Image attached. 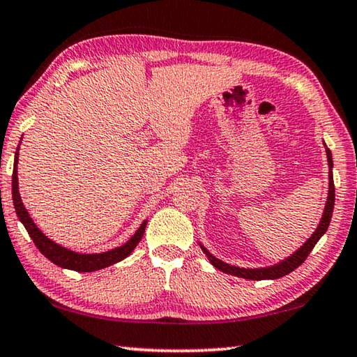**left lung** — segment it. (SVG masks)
I'll return each mask as SVG.
<instances>
[{
    "label": "left lung",
    "mask_w": 357,
    "mask_h": 357,
    "mask_svg": "<svg viewBox=\"0 0 357 357\" xmlns=\"http://www.w3.org/2000/svg\"><path fill=\"white\" fill-rule=\"evenodd\" d=\"M324 149H326V155H328V165H329V190H328V200H326L324 204V211L321 215V220H319L318 227L315 231L312 233V236L302 244L298 250L293 252L291 255L283 258L282 261L266 266V268H239V266H233L228 264L222 259L215 258L213 253H209L206 247H204L202 243H198V245L202 247V250L204 255L208 257L209 263L214 266L215 269L222 271V273L229 274V275H236L241 277V279H249V280H274V279H280V277L287 275L289 273H293L296 268L305 261V258L309 257V253L312 252L313 247L317 245V243L321 239L323 234L328 231V227L332 219V213H334V202H335V187H334V176H332V168H334V162H332V153L331 149L326 146V143L323 140Z\"/></svg>",
    "instance_id": "8db88e82"
}]
</instances>
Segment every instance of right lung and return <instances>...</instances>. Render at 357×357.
Returning <instances> with one entry per match:
<instances>
[{"mask_svg": "<svg viewBox=\"0 0 357 357\" xmlns=\"http://www.w3.org/2000/svg\"><path fill=\"white\" fill-rule=\"evenodd\" d=\"M19 149H20V144L17 146L15 157H14V172H12V200H14L17 217H19V220L23 223V227L26 228L29 238L33 239V243L36 244V247H38L42 255L50 259L52 263L59 266V268L77 271V273H93V271L104 269L114 263L123 261L124 258H128L130 253L134 252L137 244L140 243L143 238L148 220H143L140 228L137 229L134 236H132L128 243H124L123 245L114 247V249L102 252V253L74 252L68 249V247L56 244L55 241H52L50 238L45 236V234L38 228V225H36L34 220L31 219V215L28 213V209L25 208V204L22 202V197L19 192V176H17Z\"/></svg>", "mask_w": 357, "mask_h": 357, "instance_id": "right-lung-1", "label": "right lung"}]
</instances>
